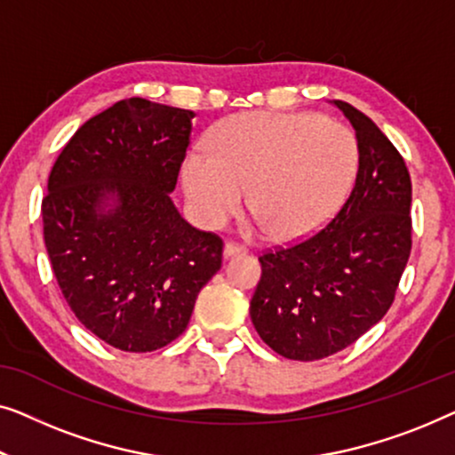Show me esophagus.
<instances>
[{
    "label": "esophagus",
    "instance_id": "esophagus-1",
    "mask_svg": "<svg viewBox=\"0 0 455 455\" xmlns=\"http://www.w3.org/2000/svg\"><path fill=\"white\" fill-rule=\"evenodd\" d=\"M245 251H247V249L236 245V243H225V247H222V255H225V259L235 258V255H243Z\"/></svg>",
    "mask_w": 455,
    "mask_h": 455
}]
</instances>
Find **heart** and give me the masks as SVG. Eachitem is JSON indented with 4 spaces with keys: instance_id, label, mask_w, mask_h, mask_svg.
I'll list each match as a JSON object with an SVG mask.
<instances>
[{
    "instance_id": "b5f03b06",
    "label": "heart",
    "mask_w": 455,
    "mask_h": 455,
    "mask_svg": "<svg viewBox=\"0 0 455 455\" xmlns=\"http://www.w3.org/2000/svg\"><path fill=\"white\" fill-rule=\"evenodd\" d=\"M206 152L181 166L185 196L210 228L239 212L249 188L258 227L278 241L315 235L338 214L358 169L355 133L315 113H239L208 136Z\"/></svg>"
}]
</instances>
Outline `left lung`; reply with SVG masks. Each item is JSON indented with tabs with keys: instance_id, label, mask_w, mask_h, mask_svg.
<instances>
[{
	"instance_id": "8db88e82",
	"label": "left lung",
	"mask_w": 455,
	"mask_h": 455,
	"mask_svg": "<svg viewBox=\"0 0 455 455\" xmlns=\"http://www.w3.org/2000/svg\"><path fill=\"white\" fill-rule=\"evenodd\" d=\"M356 133L355 188L328 227L264 253L249 315L261 340L291 361L350 347L394 303L412 247V183L404 158L367 115L334 100Z\"/></svg>"
}]
</instances>
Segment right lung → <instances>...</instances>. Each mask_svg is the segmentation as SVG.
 <instances>
[{"mask_svg": "<svg viewBox=\"0 0 455 455\" xmlns=\"http://www.w3.org/2000/svg\"><path fill=\"white\" fill-rule=\"evenodd\" d=\"M194 111L133 97L88 119L57 156L43 235L69 309L102 342L152 353L181 336L220 270L222 241L171 200Z\"/></svg>", "mask_w": 455, "mask_h": 455, "instance_id": "right-lung-1", "label": "right lung"}]
</instances>
